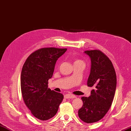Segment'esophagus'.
I'll return each instance as SVG.
<instances>
[{"label": "esophagus", "mask_w": 131, "mask_h": 131, "mask_svg": "<svg viewBox=\"0 0 131 131\" xmlns=\"http://www.w3.org/2000/svg\"><path fill=\"white\" fill-rule=\"evenodd\" d=\"M64 98H66V99H68V98H76V96L73 94H66L64 95Z\"/></svg>", "instance_id": "1"}]
</instances>
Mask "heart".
I'll use <instances>...</instances> for the list:
<instances>
[{"mask_svg": "<svg viewBox=\"0 0 131 131\" xmlns=\"http://www.w3.org/2000/svg\"><path fill=\"white\" fill-rule=\"evenodd\" d=\"M79 61H81V60H76L74 62H79Z\"/></svg>", "mask_w": 131, "mask_h": 131, "instance_id": "heart-1", "label": "heart"}]
</instances>
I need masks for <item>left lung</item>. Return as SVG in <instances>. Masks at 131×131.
Listing matches in <instances>:
<instances>
[{
  "label": "left lung",
  "instance_id": "obj_1",
  "mask_svg": "<svg viewBox=\"0 0 131 131\" xmlns=\"http://www.w3.org/2000/svg\"><path fill=\"white\" fill-rule=\"evenodd\" d=\"M84 52L91 59L87 85L93 89L89 97L81 98L83 105L78 114L83 122L92 123L102 119L111 106L116 87V75L111 61L100 50Z\"/></svg>",
  "mask_w": 131,
  "mask_h": 131
}]
</instances>
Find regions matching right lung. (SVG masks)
I'll return each instance as SVG.
<instances>
[{
	"mask_svg": "<svg viewBox=\"0 0 131 131\" xmlns=\"http://www.w3.org/2000/svg\"><path fill=\"white\" fill-rule=\"evenodd\" d=\"M67 49L42 48L29 56L21 74V90L24 101L33 115L47 121L57 113L64 96L48 88L55 63Z\"/></svg>",
	"mask_w": 131,
	"mask_h": 131,
	"instance_id": "right-lung-1",
	"label": "right lung"
}]
</instances>
